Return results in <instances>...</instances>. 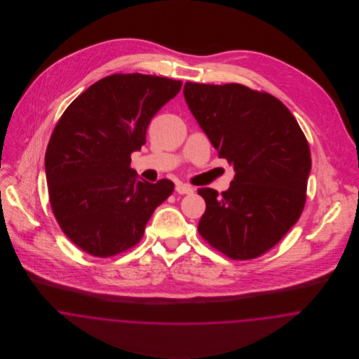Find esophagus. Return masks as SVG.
<instances>
[{
    "label": "esophagus",
    "mask_w": 359,
    "mask_h": 359,
    "mask_svg": "<svg viewBox=\"0 0 359 359\" xmlns=\"http://www.w3.org/2000/svg\"><path fill=\"white\" fill-rule=\"evenodd\" d=\"M176 192L177 194H192V191H194V188L191 187L189 184H183V183H179V184H176Z\"/></svg>",
    "instance_id": "obj_1"
}]
</instances>
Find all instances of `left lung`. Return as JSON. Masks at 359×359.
Instances as JSON below:
<instances>
[{
	"mask_svg": "<svg viewBox=\"0 0 359 359\" xmlns=\"http://www.w3.org/2000/svg\"><path fill=\"white\" fill-rule=\"evenodd\" d=\"M188 107L219 157L234 168L227 191L199 188L198 230L233 259L264 255L297 222L306 203L311 154L287 106L238 83L187 82Z\"/></svg>",
	"mask_w": 359,
	"mask_h": 359,
	"instance_id": "8db88e82",
	"label": "left lung"
}]
</instances>
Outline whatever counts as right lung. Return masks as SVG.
Wrapping results in <instances>:
<instances>
[{"label": "right lung", "mask_w": 359, "mask_h": 359, "mask_svg": "<svg viewBox=\"0 0 359 359\" xmlns=\"http://www.w3.org/2000/svg\"><path fill=\"white\" fill-rule=\"evenodd\" d=\"M182 85L114 74L90 86L57 122L46 152L50 202L63 233L86 253L110 257L135 246L171 195L168 179H137L130 154L141 151L149 122Z\"/></svg>", "instance_id": "add662e5"}]
</instances>
